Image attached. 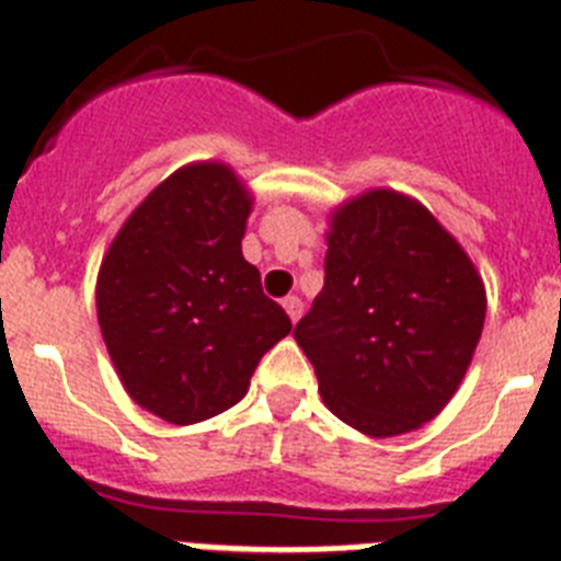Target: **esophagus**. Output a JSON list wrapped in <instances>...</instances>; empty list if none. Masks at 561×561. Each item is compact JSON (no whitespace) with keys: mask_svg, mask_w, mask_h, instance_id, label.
I'll return each instance as SVG.
<instances>
[{"mask_svg":"<svg viewBox=\"0 0 561 561\" xmlns=\"http://www.w3.org/2000/svg\"><path fill=\"white\" fill-rule=\"evenodd\" d=\"M284 309H286V314H289L291 323H297V320H300V314H304V304H300V297H286Z\"/></svg>","mask_w":561,"mask_h":561,"instance_id":"esophagus-1","label":"esophagus"}]
</instances>
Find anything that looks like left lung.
<instances>
[{
  "instance_id": "left-lung-1",
  "label": "left lung",
  "mask_w": 561,
  "mask_h": 561,
  "mask_svg": "<svg viewBox=\"0 0 561 561\" xmlns=\"http://www.w3.org/2000/svg\"><path fill=\"white\" fill-rule=\"evenodd\" d=\"M325 244L323 291L295 325L325 408L370 438L413 433L472 365L483 277L427 207L390 187L334 207Z\"/></svg>"
}]
</instances>
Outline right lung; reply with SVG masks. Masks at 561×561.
I'll return each mask as SVG.
<instances>
[{
    "label": "right lung",
    "mask_w": 561,
    "mask_h": 561,
    "mask_svg": "<svg viewBox=\"0 0 561 561\" xmlns=\"http://www.w3.org/2000/svg\"><path fill=\"white\" fill-rule=\"evenodd\" d=\"M252 193L225 162H191L148 193L101 261L98 323L134 404L185 427L244 399L291 331L241 238Z\"/></svg>",
    "instance_id": "1"
}]
</instances>
